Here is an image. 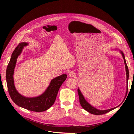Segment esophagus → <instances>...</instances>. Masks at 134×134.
<instances>
[{
	"mask_svg": "<svg viewBox=\"0 0 134 134\" xmlns=\"http://www.w3.org/2000/svg\"><path fill=\"white\" fill-rule=\"evenodd\" d=\"M69 76L70 77H75V73L74 71H70L69 72Z\"/></svg>",
	"mask_w": 134,
	"mask_h": 134,
	"instance_id": "1",
	"label": "esophagus"
}]
</instances>
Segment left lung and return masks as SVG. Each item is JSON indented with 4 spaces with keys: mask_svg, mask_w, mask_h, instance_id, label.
I'll return each instance as SVG.
<instances>
[{
    "mask_svg": "<svg viewBox=\"0 0 134 134\" xmlns=\"http://www.w3.org/2000/svg\"><path fill=\"white\" fill-rule=\"evenodd\" d=\"M120 51V52H121V54L123 57V58L124 59V63H125V68H126V76H127V91H126V94H127V92H128V79H129V70H128V66H127L126 62L125 57V55L124 54V53L121 51ZM77 91H78L79 99H80V103L82 107L84 109H85L86 111H87V112H88L89 113H90L91 114H95V115H101V114H103L107 113V112H109L111 111V110H112L114 109H116V108L118 107H114V108H112V109H108V110H98L96 108H95L94 107H92L90 103H88L85 100L82 93H81V91L79 88H78Z\"/></svg>",
    "mask_w": 134,
    "mask_h": 134,
    "instance_id": "8db88e82",
    "label": "left lung"
}]
</instances>
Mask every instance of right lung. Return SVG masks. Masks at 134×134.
<instances>
[{
  "mask_svg": "<svg viewBox=\"0 0 134 134\" xmlns=\"http://www.w3.org/2000/svg\"><path fill=\"white\" fill-rule=\"evenodd\" d=\"M27 43H20L14 50L10 62L6 70V81L8 91L13 102L19 107L27 110L40 112L49 109L54 103L57 94L62 84L66 80L67 76L63 74L51 80L46 91L39 97L27 98L23 96L16 90L14 83V71L17 58Z\"/></svg>",
  "mask_w": 134,
  "mask_h": 134,
  "instance_id": "add662e5",
  "label": "right lung"
}]
</instances>
